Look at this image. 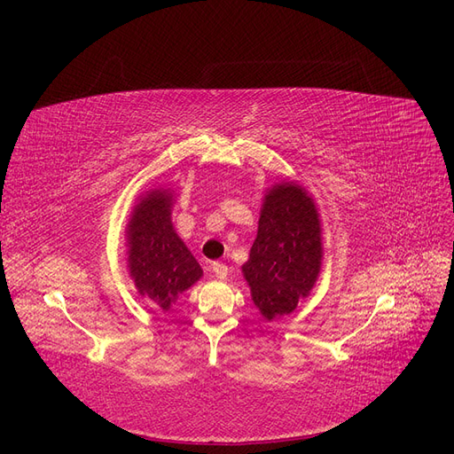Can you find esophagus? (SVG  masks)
Listing matches in <instances>:
<instances>
[{
	"label": "esophagus",
	"instance_id": "34e87169",
	"mask_svg": "<svg viewBox=\"0 0 454 454\" xmlns=\"http://www.w3.org/2000/svg\"><path fill=\"white\" fill-rule=\"evenodd\" d=\"M212 270H214V274H215L219 280H225L227 278L229 269H227L225 263H217V261H215V263H212Z\"/></svg>",
	"mask_w": 454,
	"mask_h": 454
}]
</instances>
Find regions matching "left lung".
I'll use <instances>...</instances> for the list:
<instances>
[{
	"instance_id": "8db88e82",
	"label": "left lung",
	"mask_w": 454,
	"mask_h": 454,
	"mask_svg": "<svg viewBox=\"0 0 454 454\" xmlns=\"http://www.w3.org/2000/svg\"><path fill=\"white\" fill-rule=\"evenodd\" d=\"M320 219L312 199L295 184L274 185L265 197L257 239L242 272L267 320L295 310L322 267Z\"/></svg>"
}]
</instances>
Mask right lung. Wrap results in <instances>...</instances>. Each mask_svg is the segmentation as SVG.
<instances>
[{"label": "right lung", "instance_id": "obj_1", "mask_svg": "<svg viewBox=\"0 0 454 454\" xmlns=\"http://www.w3.org/2000/svg\"><path fill=\"white\" fill-rule=\"evenodd\" d=\"M170 193L151 191L130 219V277L155 307L168 310L200 278V267L170 223Z\"/></svg>", "mask_w": 454, "mask_h": 454}]
</instances>
